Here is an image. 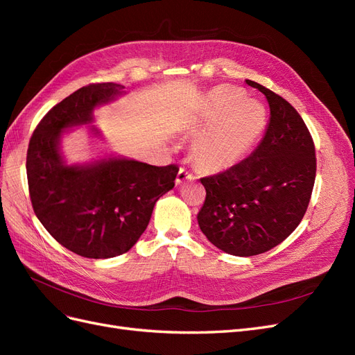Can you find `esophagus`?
<instances>
[{"label": "esophagus", "instance_id": "obj_1", "mask_svg": "<svg viewBox=\"0 0 355 355\" xmlns=\"http://www.w3.org/2000/svg\"><path fill=\"white\" fill-rule=\"evenodd\" d=\"M191 179H194V176H192L188 170L179 168V173H178V176H176V185L184 184L185 180H191Z\"/></svg>", "mask_w": 355, "mask_h": 355}]
</instances>
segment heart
<instances>
[{
	"instance_id": "1",
	"label": "heart",
	"mask_w": 355,
	"mask_h": 355,
	"mask_svg": "<svg viewBox=\"0 0 355 355\" xmlns=\"http://www.w3.org/2000/svg\"><path fill=\"white\" fill-rule=\"evenodd\" d=\"M265 127L266 110L261 102L219 85L207 94L196 125L200 133L192 146L196 164L209 173L232 168L252 151Z\"/></svg>"
}]
</instances>
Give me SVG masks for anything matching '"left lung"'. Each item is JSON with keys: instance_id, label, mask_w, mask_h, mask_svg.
<instances>
[{"instance_id": "8db88e82", "label": "left lung", "mask_w": 355, "mask_h": 355, "mask_svg": "<svg viewBox=\"0 0 355 355\" xmlns=\"http://www.w3.org/2000/svg\"><path fill=\"white\" fill-rule=\"evenodd\" d=\"M265 94L270 123L254 151L237 166L200 179L206 200L200 230L222 252L261 254L284 241L302 220L315 180V148L302 116L282 96Z\"/></svg>"}]
</instances>
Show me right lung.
<instances>
[{
  "mask_svg": "<svg viewBox=\"0 0 355 355\" xmlns=\"http://www.w3.org/2000/svg\"><path fill=\"white\" fill-rule=\"evenodd\" d=\"M115 83L90 84L46 114L26 155L31 202L49 234L68 250L90 259L128 252L146 230L155 202L173 189L179 167H157L120 155L68 164L63 133L93 123L98 106L124 94ZM92 136H101L94 125Z\"/></svg>",
  "mask_w": 355,
  "mask_h": 355,
  "instance_id": "right-lung-1",
  "label": "right lung"
}]
</instances>
